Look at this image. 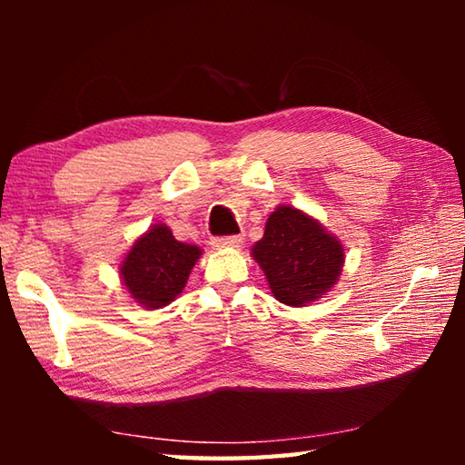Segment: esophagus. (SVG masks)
Masks as SVG:
<instances>
[{
    "label": "esophagus",
    "instance_id": "obj_1",
    "mask_svg": "<svg viewBox=\"0 0 465 465\" xmlns=\"http://www.w3.org/2000/svg\"><path fill=\"white\" fill-rule=\"evenodd\" d=\"M242 240H243L242 233L222 235V238H215V240H213V246H215V248H235V246H240Z\"/></svg>",
    "mask_w": 465,
    "mask_h": 465
}]
</instances>
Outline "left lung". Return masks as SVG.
Returning a JSON list of instances; mask_svg holds the SVG:
<instances>
[{"instance_id":"1","label":"left lung","mask_w":465,"mask_h":465,"mask_svg":"<svg viewBox=\"0 0 465 465\" xmlns=\"http://www.w3.org/2000/svg\"><path fill=\"white\" fill-rule=\"evenodd\" d=\"M252 256L269 279L272 295L293 308L324 295L338 281L344 262L338 240L316 219L289 204H281L269 217Z\"/></svg>"}]
</instances>
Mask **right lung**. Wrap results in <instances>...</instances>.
<instances>
[{
  "instance_id": "1",
  "label": "right lung",
  "mask_w": 465,
  "mask_h": 465,
  "mask_svg": "<svg viewBox=\"0 0 465 465\" xmlns=\"http://www.w3.org/2000/svg\"><path fill=\"white\" fill-rule=\"evenodd\" d=\"M201 250L178 242L170 227L153 225L133 243L121 266L124 287L145 308H163L183 293Z\"/></svg>"
}]
</instances>
